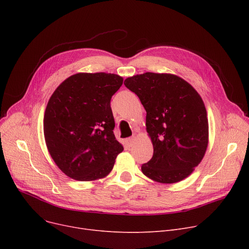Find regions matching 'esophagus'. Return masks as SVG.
<instances>
[{
    "label": "esophagus",
    "instance_id": "obj_1",
    "mask_svg": "<svg viewBox=\"0 0 249 249\" xmlns=\"http://www.w3.org/2000/svg\"><path fill=\"white\" fill-rule=\"evenodd\" d=\"M134 140H135V139H134L133 137L126 139V145H127L128 147H131V146L134 144Z\"/></svg>",
    "mask_w": 249,
    "mask_h": 249
}]
</instances>
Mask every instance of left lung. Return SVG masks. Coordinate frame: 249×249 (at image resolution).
Listing matches in <instances>:
<instances>
[{"instance_id": "left-lung-1", "label": "left lung", "mask_w": 249, "mask_h": 249, "mask_svg": "<svg viewBox=\"0 0 249 249\" xmlns=\"http://www.w3.org/2000/svg\"><path fill=\"white\" fill-rule=\"evenodd\" d=\"M146 111V131L152 159L143 175L160 184L188 178L202 161L209 143V123L203 99L184 78L173 73L145 72L127 77Z\"/></svg>"}]
</instances>
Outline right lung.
I'll list each match as a JSON object with an SVG mask.
<instances>
[{"label": "right lung", "instance_id": "add662e5", "mask_svg": "<svg viewBox=\"0 0 249 249\" xmlns=\"http://www.w3.org/2000/svg\"><path fill=\"white\" fill-rule=\"evenodd\" d=\"M123 77L106 72H78L51 95L44 113L48 152L69 178L91 181L107 177L123 146L115 138L111 98Z\"/></svg>", "mask_w": 249, "mask_h": 249}]
</instances>
